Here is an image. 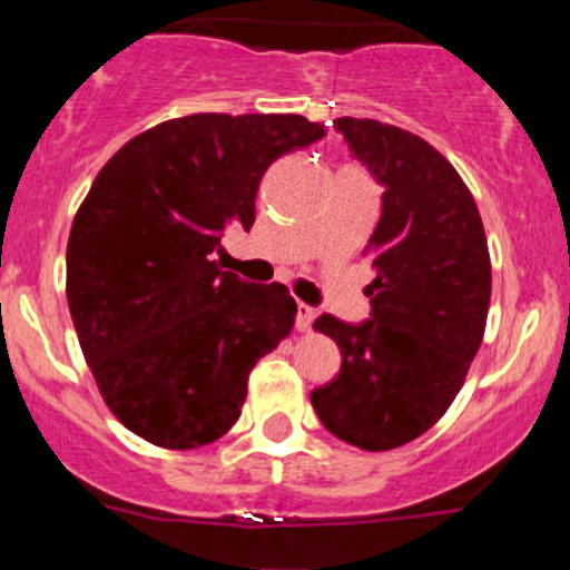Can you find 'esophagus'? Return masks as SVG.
<instances>
[{
	"instance_id": "34e87169",
	"label": "esophagus",
	"mask_w": 570,
	"mask_h": 570,
	"mask_svg": "<svg viewBox=\"0 0 570 570\" xmlns=\"http://www.w3.org/2000/svg\"><path fill=\"white\" fill-rule=\"evenodd\" d=\"M314 317H317V314H314L312 306H306V303H297V317H295L297 331H308V327H312Z\"/></svg>"
}]
</instances>
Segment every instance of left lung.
I'll use <instances>...</instances> for the list:
<instances>
[{
  "label": "left lung",
  "instance_id": "obj_1",
  "mask_svg": "<svg viewBox=\"0 0 570 570\" xmlns=\"http://www.w3.org/2000/svg\"><path fill=\"white\" fill-rule=\"evenodd\" d=\"M336 129L386 193L364 250L372 317L314 322L342 350V372L312 405L336 439L386 452L428 433L461 392L485 333L491 256L469 187L428 140L372 118Z\"/></svg>",
  "mask_w": 570,
  "mask_h": 570
}]
</instances>
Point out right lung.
Returning <instances> with one entry per match:
<instances>
[{"instance_id": "1", "label": "right lung", "mask_w": 570, "mask_h": 570, "mask_svg": "<svg viewBox=\"0 0 570 570\" xmlns=\"http://www.w3.org/2000/svg\"><path fill=\"white\" fill-rule=\"evenodd\" d=\"M320 137L303 115L198 112L131 137L99 170L68 237L66 295L96 386L135 435L195 450L239 419L297 306L212 253L226 228L253 226L264 170Z\"/></svg>"}]
</instances>
